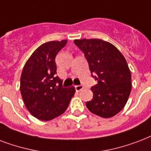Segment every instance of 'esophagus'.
<instances>
[{
  "label": "esophagus",
  "mask_w": 151,
  "mask_h": 151,
  "mask_svg": "<svg viewBox=\"0 0 151 151\" xmlns=\"http://www.w3.org/2000/svg\"><path fill=\"white\" fill-rule=\"evenodd\" d=\"M75 88H76V91H80L81 90H83V85H77V86H75Z\"/></svg>",
  "instance_id": "1"
}]
</instances>
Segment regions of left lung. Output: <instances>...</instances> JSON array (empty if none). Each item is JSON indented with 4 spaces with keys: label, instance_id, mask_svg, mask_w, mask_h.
<instances>
[{
    "label": "left lung",
    "instance_id": "obj_1",
    "mask_svg": "<svg viewBox=\"0 0 151 151\" xmlns=\"http://www.w3.org/2000/svg\"><path fill=\"white\" fill-rule=\"evenodd\" d=\"M74 43L84 53L97 81L86 107L101 117H112L124 107L131 93L132 77L125 58L114 45L101 39H78Z\"/></svg>",
    "mask_w": 151,
    "mask_h": 151
}]
</instances>
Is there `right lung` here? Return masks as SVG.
<instances>
[{"instance_id": "obj_1", "label": "right lung", "mask_w": 151, "mask_h": 151, "mask_svg": "<svg viewBox=\"0 0 151 151\" xmlns=\"http://www.w3.org/2000/svg\"><path fill=\"white\" fill-rule=\"evenodd\" d=\"M67 40L48 42L40 45L23 67L20 92L31 114L47 121L61 115L74 96L73 86L65 88L57 76L55 57L65 47Z\"/></svg>"}]
</instances>
